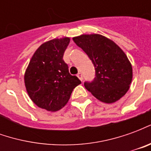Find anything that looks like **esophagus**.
Returning a JSON list of instances; mask_svg holds the SVG:
<instances>
[{
  "instance_id": "34e87169",
  "label": "esophagus",
  "mask_w": 151,
  "mask_h": 151,
  "mask_svg": "<svg viewBox=\"0 0 151 151\" xmlns=\"http://www.w3.org/2000/svg\"><path fill=\"white\" fill-rule=\"evenodd\" d=\"M77 76H78V78L81 81H82L83 80V77H82V73H78V74H77Z\"/></svg>"
}]
</instances>
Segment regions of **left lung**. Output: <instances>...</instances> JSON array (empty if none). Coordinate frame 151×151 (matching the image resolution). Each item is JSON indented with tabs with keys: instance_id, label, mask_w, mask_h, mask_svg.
<instances>
[{
	"instance_id": "8db88e82",
	"label": "left lung",
	"mask_w": 151,
	"mask_h": 151,
	"mask_svg": "<svg viewBox=\"0 0 151 151\" xmlns=\"http://www.w3.org/2000/svg\"><path fill=\"white\" fill-rule=\"evenodd\" d=\"M73 42L89 56L95 69V78L85 82L86 89L99 100L111 104L126 94L133 78L127 56L113 41L100 35H82Z\"/></svg>"
}]
</instances>
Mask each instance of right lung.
Segmentation results:
<instances>
[{"label": "right lung", "mask_w": 151, "mask_h": 151, "mask_svg": "<svg viewBox=\"0 0 151 151\" xmlns=\"http://www.w3.org/2000/svg\"><path fill=\"white\" fill-rule=\"evenodd\" d=\"M69 38L54 39L36 50L24 76L25 85L31 100L38 107L56 111L65 106L73 89L81 83L69 72L63 56Z\"/></svg>", "instance_id": "1"}]
</instances>
